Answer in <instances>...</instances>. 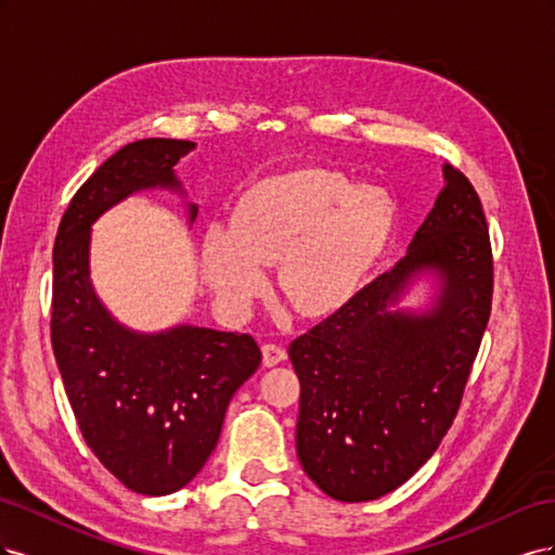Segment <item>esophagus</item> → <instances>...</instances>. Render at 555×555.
Returning <instances> with one entry per match:
<instances>
[{"label":"esophagus","instance_id":"34e87169","mask_svg":"<svg viewBox=\"0 0 555 555\" xmlns=\"http://www.w3.org/2000/svg\"><path fill=\"white\" fill-rule=\"evenodd\" d=\"M261 351H263V365L266 367H273V365H278V363L287 359V351H284V347L273 345V343H266L261 347Z\"/></svg>","mask_w":555,"mask_h":555}]
</instances>
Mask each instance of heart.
<instances>
[{"mask_svg": "<svg viewBox=\"0 0 555 555\" xmlns=\"http://www.w3.org/2000/svg\"><path fill=\"white\" fill-rule=\"evenodd\" d=\"M393 224V201L377 184L304 169L255 184L233 215L212 224L201 263L212 294L245 314L266 289L263 266L280 263V289L304 314L343 308L379 257Z\"/></svg>", "mask_w": 555, "mask_h": 555, "instance_id": "1", "label": "heart"}]
</instances>
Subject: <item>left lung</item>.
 I'll use <instances>...</instances> for the list:
<instances>
[{
  "mask_svg": "<svg viewBox=\"0 0 555 555\" xmlns=\"http://www.w3.org/2000/svg\"><path fill=\"white\" fill-rule=\"evenodd\" d=\"M391 271L289 345L300 379L296 453L306 475L340 502L377 500L440 447L461 408L491 317L493 255L481 201L451 164ZM426 272L428 311L397 308Z\"/></svg>",
  "mask_w": 555,
  "mask_h": 555,
  "instance_id": "8db88e82",
  "label": "left lung"
}]
</instances>
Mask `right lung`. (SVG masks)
<instances>
[{
  "mask_svg": "<svg viewBox=\"0 0 555 555\" xmlns=\"http://www.w3.org/2000/svg\"><path fill=\"white\" fill-rule=\"evenodd\" d=\"M192 141L143 139L117 150L80 184L53 247L50 340L78 428L127 489L169 495L188 486L220 440L229 400L255 375L261 349L247 333L180 324L162 333L122 326L90 280L99 215L141 190L182 194L173 166ZM190 204V222L196 217Z\"/></svg>",
  "mask_w": 555,
  "mask_h": 555,
  "instance_id": "add662e5",
  "label": "right lung"
}]
</instances>
